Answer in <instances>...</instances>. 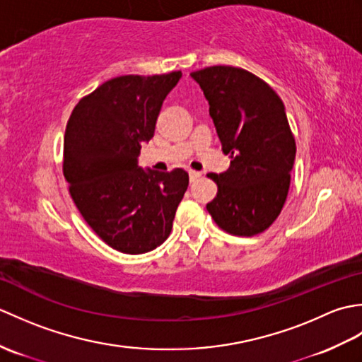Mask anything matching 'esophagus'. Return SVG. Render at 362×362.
<instances>
[{"label": "esophagus", "mask_w": 362, "mask_h": 362, "mask_svg": "<svg viewBox=\"0 0 362 362\" xmlns=\"http://www.w3.org/2000/svg\"><path fill=\"white\" fill-rule=\"evenodd\" d=\"M199 177H201V173H197V171H189V180L191 182H196Z\"/></svg>", "instance_id": "esophagus-1"}]
</instances>
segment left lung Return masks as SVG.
Here are the masks:
<instances>
[{
    "instance_id": "left-lung-1",
    "label": "left lung",
    "mask_w": 362,
    "mask_h": 362,
    "mask_svg": "<svg viewBox=\"0 0 362 362\" xmlns=\"http://www.w3.org/2000/svg\"><path fill=\"white\" fill-rule=\"evenodd\" d=\"M210 104V117L230 168L206 174L218 193L206 210L224 232L255 236L274 224L286 202L296 140L279 95L243 68L214 65L191 73Z\"/></svg>"
}]
</instances>
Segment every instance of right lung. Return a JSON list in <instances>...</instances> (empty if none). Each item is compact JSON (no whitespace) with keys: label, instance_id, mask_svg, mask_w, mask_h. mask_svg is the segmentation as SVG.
Segmentation results:
<instances>
[{"label":"right lung","instance_id":"right-lung-1","mask_svg":"<svg viewBox=\"0 0 362 362\" xmlns=\"http://www.w3.org/2000/svg\"><path fill=\"white\" fill-rule=\"evenodd\" d=\"M180 78L171 71L110 79L83 96L66 122L62 168L73 202L107 245L129 255L166 241L188 188V173L180 168L157 173L136 165Z\"/></svg>","mask_w":362,"mask_h":362}]
</instances>
